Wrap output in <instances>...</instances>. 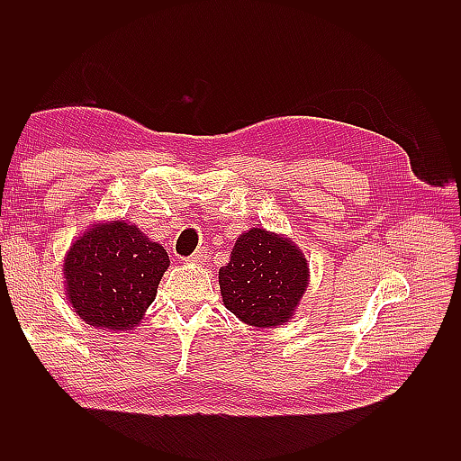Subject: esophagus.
<instances>
[{"label":"esophagus","mask_w":461,"mask_h":461,"mask_svg":"<svg viewBox=\"0 0 461 461\" xmlns=\"http://www.w3.org/2000/svg\"><path fill=\"white\" fill-rule=\"evenodd\" d=\"M205 258H207V249L200 248V249H196V252H194L190 258H186V261H190V263H203Z\"/></svg>","instance_id":"esophagus-1"}]
</instances>
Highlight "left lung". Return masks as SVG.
<instances>
[{
  "label": "left lung",
  "instance_id": "1",
  "mask_svg": "<svg viewBox=\"0 0 461 461\" xmlns=\"http://www.w3.org/2000/svg\"><path fill=\"white\" fill-rule=\"evenodd\" d=\"M308 263L283 236L263 229L244 232L219 269L227 310L254 327H276L290 319L308 286Z\"/></svg>",
  "mask_w": 461,
  "mask_h": 461
}]
</instances>
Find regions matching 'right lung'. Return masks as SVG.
Returning a JSON list of instances; mask_svg holds the SVG:
<instances>
[{"mask_svg": "<svg viewBox=\"0 0 461 461\" xmlns=\"http://www.w3.org/2000/svg\"><path fill=\"white\" fill-rule=\"evenodd\" d=\"M169 256L134 225L105 222L85 232L68 249V302L92 327L131 329L156 298Z\"/></svg>", "mask_w": 461, "mask_h": 461, "instance_id": "right-lung-1", "label": "right lung"}]
</instances>
